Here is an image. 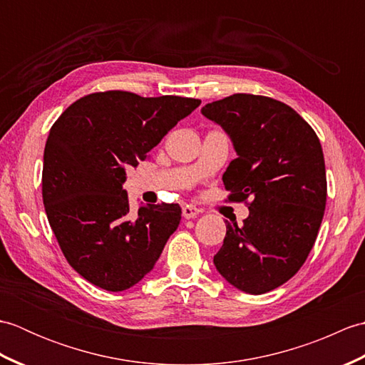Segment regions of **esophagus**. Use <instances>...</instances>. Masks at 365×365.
Returning <instances> with one entry per match:
<instances>
[{
	"instance_id": "1",
	"label": "esophagus",
	"mask_w": 365,
	"mask_h": 365,
	"mask_svg": "<svg viewBox=\"0 0 365 365\" xmlns=\"http://www.w3.org/2000/svg\"><path fill=\"white\" fill-rule=\"evenodd\" d=\"M199 208H196L195 205H183V208H182V213H183V216L187 220H191V218H196V216L199 215Z\"/></svg>"
}]
</instances>
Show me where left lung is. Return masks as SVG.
Segmentation results:
<instances>
[{"label": "left lung", "mask_w": 365, "mask_h": 365, "mask_svg": "<svg viewBox=\"0 0 365 365\" xmlns=\"http://www.w3.org/2000/svg\"><path fill=\"white\" fill-rule=\"evenodd\" d=\"M230 138L237 158L222 182L230 200L252 199L242 226L226 224L213 263L235 289L262 294L297 273L327 205V170L312 127L274 98L234 94L200 110Z\"/></svg>", "instance_id": "obj_1"}]
</instances>
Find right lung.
Here are the masks:
<instances>
[{
  "label": "right lung",
  "mask_w": 365,
  "mask_h": 365,
  "mask_svg": "<svg viewBox=\"0 0 365 365\" xmlns=\"http://www.w3.org/2000/svg\"><path fill=\"white\" fill-rule=\"evenodd\" d=\"M199 105L108 91L76 100L54 122L43 150L45 212L67 262L91 284L123 292L153 269L182 208L141 204L130 213L125 169Z\"/></svg>",
  "instance_id": "right-lung-1"
}]
</instances>
